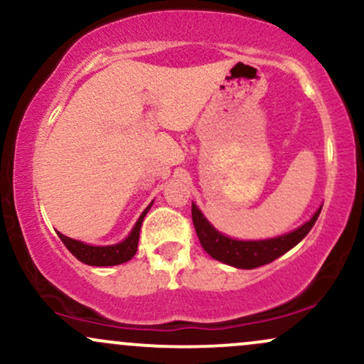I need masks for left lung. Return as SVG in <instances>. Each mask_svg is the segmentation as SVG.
Returning <instances> with one entry per match:
<instances>
[{
  "label": "left lung",
  "instance_id": "8db88e82",
  "mask_svg": "<svg viewBox=\"0 0 364 364\" xmlns=\"http://www.w3.org/2000/svg\"><path fill=\"white\" fill-rule=\"evenodd\" d=\"M320 212L321 208L316 210V214L306 224H303L301 228L289 232V235L263 241H237L220 235L207 223V219L196 205H191V219H193L200 245L212 258L228 263V265L237 267V269H257V267L274 262L275 258L289 252L292 246L298 245L311 231Z\"/></svg>",
  "mask_w": 364,
  "mask_h": 364
}]
</instances>
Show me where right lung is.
<instances>
[{"label": "right lung", "mask_w": 364, "mask_h": 364, "mask_svg": "<svg viewBox=\"0 0 364 364\" xmlns=\"http://www.w3.org/2000/svg\"><path fill=\"white\" fill-rule=\"evenodd\" d=\"M150 205L141 212L140 219L136 220L135 228H133L132 235H129L123 243L112 245V246H90L82 243V241L72 240L68 236H63L61 232H58V236L61 237L63 245L70 250V253L73 255L75 258L87 263V265H95V267H109V265H119V263H124L132 260L133 255L136 253V248H139V237H140V228L141 223H144V217L149 212Z\"/></svg>", "instance_id": "add662e5"}]
</instances>
